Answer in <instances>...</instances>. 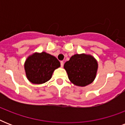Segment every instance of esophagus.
<instances>
[{
  "label": "esophagus",
  "instance_id": "esophagus-1",
  "mask_svg": "<svg viewBox=\"0 0 125 125\" xmlns=\"http://www.w3.org/2000/svg\"><path fill=\"white\" fill-rule=\"evenodd\" d=\"M60 64H61V67H63V61H61Z\"/></svg>",
  "mask_w": 125,
  "mask_h": 125
}]
</instances>
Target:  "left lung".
Returning <instances> with one entry per match:
<instances>
[{
  "instance_id": "obj_1",
  "label": "left lung",
  "mask_w": 125,
  "mask_h": 125,
  "mask_svg": "<svg viewBox=\"0 0 125 125\" xmlns=\"http://www.w3.org/2000/svg\"><path fill=\"white\" fill-rule=\"evenodd\" d=\"M98 63L91 55L74 54L64 64L68 78L74 85L83 87L93 82L97 74Z\"/></svg>"
}]
</instances>
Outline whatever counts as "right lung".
<instances>
[{
    "instance_id": "right-lung-1",
    "label": "right lung",
    "mask_w": 125,
    "mask_h": 125,
    "mask_svg": "<svg viewBox=\"0 0 125 125\" xmlns=\"http://www.w3.org/2000/svg\"><path fill=\"white\" fill-rule=\"evenodd\" d=\"M60 66V63L56 57L43 52L28 57L24 63V70L30 82L41 84L50 80L54 71Z\"/></svg>"
}]
</instances>
